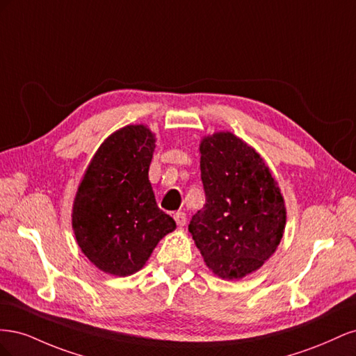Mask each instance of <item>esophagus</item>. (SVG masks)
Here are the masks:
<instances>
[{
    "mask_svg": "<svg viewBox=\"0 0 356 356\" xmlns=\"http://www.w3.org/2000/svg\"><path fill=\"white\" fill-rule=\"evenodd\" d=\"M174 220L177 221L178 227H182V225H186V222H187V217H186L184 212H175L174 213Z\"/></svg>",
    "mask_w": 356,
    "mask_h": 356,
    "instance_id": "1",
    "label": "esophagus"
}]
</instances>
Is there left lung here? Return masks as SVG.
Returning a JSON list of instances; mask_svg holds the SVG:
<instances>
[{
  "label": "left lung",
  "mask_w": 356,
  "mask_h": 356,
  "mask_svg": "<svg viewBox=\"0 0 356 356\" xmlns=\"http://www.w3.org/2000/svg\"><path fill=\"white\" fill-rule=\"evenodd\" d=\"M199 149L207 203L193 215L188 232L215 275L241 279L281 243L285 202L261 156L232 132L204 136Z\"/></svg>",
  "instance_id": "8db88e82"
}]
</instances>
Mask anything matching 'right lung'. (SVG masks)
Listing matches in <instances>:
<instances>
[{
	"instance_id": "add662e5",
	"label": "right lung",
	"mask_w": 356,
	"mask_h": 356,
	"mask_svg": "<svg viewBox=\"0 0 356 356\" xmlns=\"http://www.w3.org/2000/svg\"><path fill=\"white\" fill-rule=\"evenodd\" d=\"M156 136L144 124L111 134L84 172L72 207L81 252L113 276L141 270L161 238L177 229L156 203L148 169Z\"/></svg>"
}]
</instances>
